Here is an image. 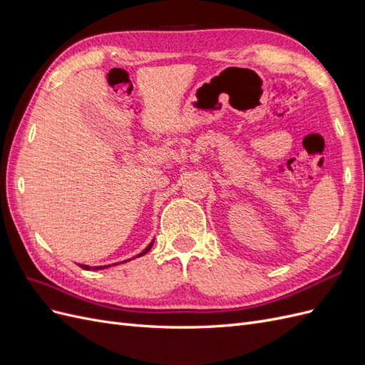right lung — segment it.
Wrapping results in <instances>:
<instances>
[{"instance_id": "right-lung-1", "label": "right lung", "mask_w": 365, "mask_h": 365, "mask_svg": "<svg viewBox=\"0 0 365 365\" xmlns=\"http://www.w3.org/2000/svg\"><path fill=\"white\" fill-rule=\"evenodd\" d=\"M152 245H153V242H150V244L148 245V248L145 250V251H143L141 254H138V256L137 257H140V256H145V254L152 248ZM130 260V259H129ZM114 264H117V263H114ZM79 267L82 268V269H88V271H90V269H94V271H97V269H105V268H108V267H111V264H105V267H94V268H91V267H88V264H79Z\"/></svg>"}]
</instances>
